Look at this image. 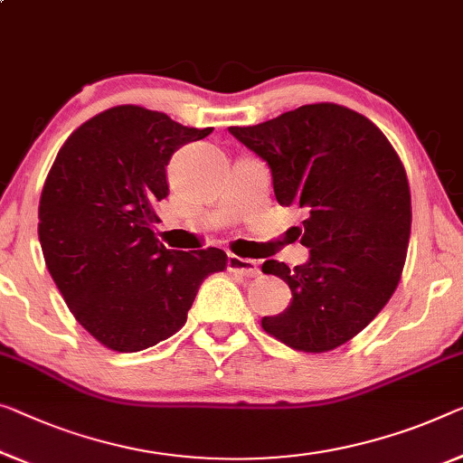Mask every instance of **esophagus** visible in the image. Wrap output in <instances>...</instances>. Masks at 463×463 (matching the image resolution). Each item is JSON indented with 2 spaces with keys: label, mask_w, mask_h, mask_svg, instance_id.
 I'll return each instance as SVG.
<instances>
[{
  "label": "esophagus",
  "mask_w": 463,
  "mask_h": 463,
  "mask_svg": "<svg viewBox=\"0 0 463 463\" xmlns=\"http://www.w3.org/2000/svg\"><path fill=\"white\" fill-rule=\"evenodd\" d=\"M226 268H229V272L247 276V279H253V276L260 274L258 261L239 258V255H229V260H226Z\"/></svg>",
  "instance_id": "1"
}]
</instances>
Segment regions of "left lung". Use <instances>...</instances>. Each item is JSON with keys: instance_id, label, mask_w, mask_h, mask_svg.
<instances>
[{"instance_id": "obj_1", "label": "left lung", "mask_w": 463, "mask_h": 463, "mask_svg": "<svg viewBox=\"0 0 463 463\" xmlns=\"http://www.w3.org/2000/svg\"><path fill=\"white\" fill-rule=\"evenodd\" d=\"M229 133L268 164L276 202L301 210L306 264L268 260L293 299L261 328L322 354L354 339L395 293L411 229L405 168L383 130L336 103H309Z\"/></svg>"}]
</instances>
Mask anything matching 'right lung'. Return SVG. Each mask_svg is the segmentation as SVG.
Here are the masks:
<instances>
[{
    "label": "right lung",
    "instance_id": "obj_1",
    "mask_svg": "<svg viewBox=\"0 0 463 463\" xmlns=\"http://www.w3.org/2000/svg\"><path fill=\"white\" fill-rule=\"evenodd\" d=\"M210 133L118 106L58 151L39 202L41 250L74 318L108 349L133 354L168 339L203 279L226 268L222 250H165L151 229L172 154Z\"/></svg>",
    "mask_w": 463,
    "mask_h": 463
}]
</instances>
